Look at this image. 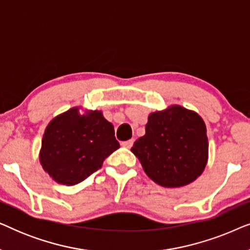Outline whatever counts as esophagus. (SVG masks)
<instances>
[{
    "label": "esophagus",
    "mask_w": 250,
    "mask_h": 250,
    "mask_svg": "<svg viewBox=\"0 0 250 250\" xmlns=\"http://www.w3.org/2000/svg\"><path fill=\"white\" fill-rule=\"evenodd\" d=\"M133 143H134V139H131V140H127V141L122 142V146H124V148H127V149H129V148H132Z\"/></svg>",
    "instance_id": "34e87169"
}]
</instances>
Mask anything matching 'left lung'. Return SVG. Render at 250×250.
<instances>
[{
	"instance_id": "1",
	"label": "left lung",
	"mask_w": 250,
	"mask_h": 250,
	"mask_svg": "<svg viewBox=\"0 0 250 250\" xmlns=\"http://www.w3.org/2000/svg\"><path fill=\"white\" fill-rule=\"evenodd\" d=\"M131 151L153 182L165 188L187 186L206 167V125L197 112L170 105L149 115L146 134L136 140Z\"/></svg>"
}]
</instances>
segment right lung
I'll use <instances>...</instances> for the list:
<instances>
[{
	"label": "right lung",
	"instance_id": "obj_1",
	"mask_svg": "<svg viewBox=\"0 0 250 250\" xmlns=\"http://www.w3.org/2000/svg\"><path fill=\"white\" fill-rule=\"evenodd\" d=\"M118 148L114 126L101 111L81 115L76 107L47 125L40 162L56 182L74 186L101 168L104 160Z\"/></svg>",
	"mask_w": 250,
	"mask_h": 250
}]
</instances>
